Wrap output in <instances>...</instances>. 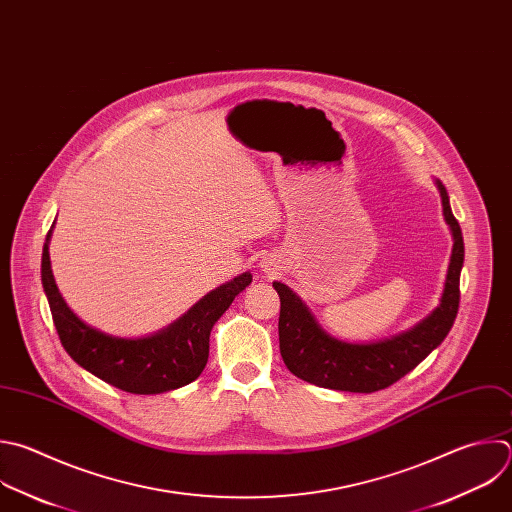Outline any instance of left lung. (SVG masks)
<instances>
[{"label":"left lung","instance_id":"8db88e82","mask_svg":"<svg viewBox=\"0 0 512 512\" xmlns=\"http://www.w3.org/2000/svg\"><path fill=\"white\" fill-rule=\"evenodd\" d=\"M444 219L450 225L454 247L448 265L440 305L414 329L384 339L378 344H348L325 333L305 303L283 283H273L279 293V350L287 370L319 388L372 394L396 384L412 372L448 335L460 303V269L464 263V241L452 215L448 193L436 181Z\"/></svg>","mask_w":512,"mask_h":512}]
</instances>
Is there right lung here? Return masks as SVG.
Wrapping results in <instances>:
<instances>
[{"instance_id": "add662e5", "label": "right lung", "mask_w": 512, "mask_h": 512, "mask_svg": "<svg viewBox=\"0 0 512 512\" xmlns=\"http://www.w3.org/2000/svg\"><path fill=\"white\" fill-rule=\"evenodd\" d=\"M50 235L52 229L42 253V285L64 350L78 366L130 394H162L197 380L209 360V335L215 321L253 279L251 273H243L217 287L156 335L112 337L86 325L66 305L50 267Z\"/></svg>"}]
</instances>
